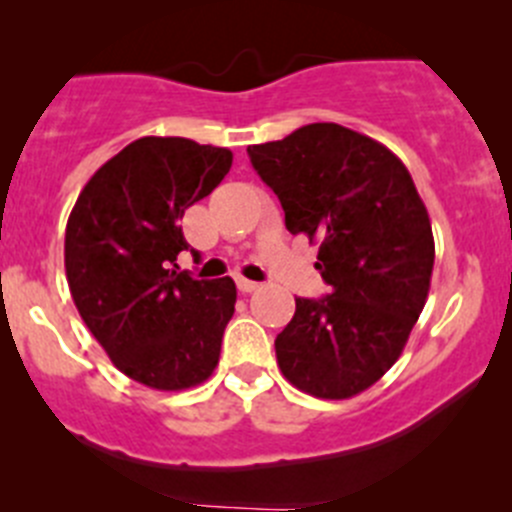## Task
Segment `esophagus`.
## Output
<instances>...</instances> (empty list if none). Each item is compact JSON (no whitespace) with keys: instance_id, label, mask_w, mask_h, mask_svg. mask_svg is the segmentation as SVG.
Masks as SVG:
<instances>
[{"instance_id":"34e87169","label":"esophagus","mask_w":512,"mask_h":512,"mask_svg":"<svg viewBox=\"0 0 512 512\" xmlns=\"http://www.w3.org/2000/svg\"><path fill=\"white\" fill-rule=\"evenodd\" d=\"M238 289H241L243 295H248V292H256V289H259V284H256V282H251V279H243V277H238Z\"/></svg>"}]
</instances>
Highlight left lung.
I'll return each instance as SVG.
<instances>
[{
  "label": "left lung",
  "instance_id": "left-lung-1",
  "mask_svg": "<svg viewBox=\"0 0 512 512\" xmlns=\"http://www.w3.org/2000/svg\"><path fill=\"white\" fill-rule=\"evenodd\" d=\"M248 156L289 233L320 243L315 269L330 287L320 300H295L274 341L279 369L307 395L348 400L390 372L423 312L431 217L400 158L336 122L248 146Z\"/></svg>",
  "mask_w": 512,
  "mask_h": 512
}]
</instances>
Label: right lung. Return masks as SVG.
Instances as JSON below:
<instances>
[{
  "label": "right lung",
  "mask_w": 512,
  "mask_h": 512,
  "mask_svg": "<svg viewBox=\"0 0 512 512\" xmlns=\"http://www.w3.org/2000/svg\"><path fill=\"white\" fill-rule=\"evenodd\" d=\"M228 148L146 138L122 148L84 184L66 223V279L81 320L112 364L151 390L197 387L215 372L235 312V282L192 279L184 210L223 182Z\"/></svg>",
  "instance_id": "1"
}]
</instances>
